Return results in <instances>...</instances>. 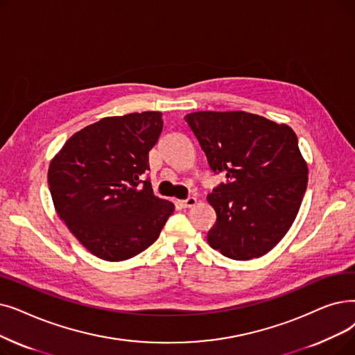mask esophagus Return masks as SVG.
Masks as SVG:
<instances>
[{
  "instance_id": "1",
  "label": "esophagus",
  "mask_w": 355,
  "mask_h": 355,
  "mask_svg": "<svg viewBox=\"0 0 355 355\" xmlns=\"http://www.w3.org/2000/svg\"><path fill=\"white\" fill-rule=\"evenodd\" d=\"M197 203V198L196 197H187L186 200H182V202H181V205L184 206V207H193L194 205Z\"/></svg>"
}]
</instances>
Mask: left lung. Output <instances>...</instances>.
I'll return each mask as SVG.
<instances>
[{
	"mask_svg": "<svg viewBox=\"0 0 355 355\" xmlns=\"http://www.w3.org/2000/svg\"><path fill=\"white\" fill-rule=\"evenodd\" d=\"M184 120L211 171L226 177L207 197L218 216L210 246L238 261L267 254L295 222L307 187L296 133L245 112H197Z\"/></svg>",
	"mask_w": 355,
	"mask_h": 355,
	"instance_id": "8db88e82",
	"label": "left lung"
}]
</instances>
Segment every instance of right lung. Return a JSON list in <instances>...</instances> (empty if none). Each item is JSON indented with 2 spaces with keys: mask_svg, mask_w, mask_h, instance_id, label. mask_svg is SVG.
Here are the masks:
<instances>
[{
  "mask_svg": "<svg viewBox=\"0 0 355 355\" xmlns=\"http://www.w3.org/2000/svg\"><path fill=\"white\" fill-rule=\"evenodd\" d=\"M162 128L159 112L104 117L72 135L51 162L48 182L59 218L101 259L141 254L174 211L144 177Z\"/></svg>",
  "mask_w": 355,
  "mask_h": 355,
  "instance_id": "1",
  "label": "right lung"
}]
</instances>
